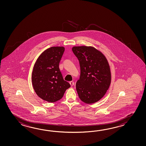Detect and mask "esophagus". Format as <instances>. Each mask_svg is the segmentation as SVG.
<instances>
[{
	"instance_id": "34e87169",
	"label": "esophagus",
	"mask_w": 146,
	"mask_h": 146,
	"mask_svg": "<svg viewBox=\"0 0 146 146\" xmlns=\"http://www.w3.org/2000/svg\"><path fill=\"white\" fill-rule=\"evenodd\" d=\"M69 84L71 85V86H73L74 85V81H70V82H69Z\"/></svg>"
}]
</instances>
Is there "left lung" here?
<instances>
[{
  "label": "left lung",
  "instance_id": "obj_1",
  "mask_svg": "<svg viewBox=\"0 0 146 146\" xmlns=\"http://www.w3.org/2000/svg\"><path fill=\"white\" fill-rule=\"evenodd\" d=\"M73 53L80 67V76L76 87L82 101L91 104L99 101L109 89L111 74L105 56L91 46H74Z\"/></svg>",
  "mask_w": 146,
  "mask_h": 146
}]
</instances>
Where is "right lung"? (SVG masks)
<instances>
[{
  "mask_svg": "<svg viewBox=\"0 0 146 146\" xmlns=\"http://www.w3.org/2000/svg\"><path fill=\"white\" fill-rule=\"evenodd\" d=\"M64 51V47H51L40 54L34 64L32 74L34 91L42 99L48 102L61 99L70 87L64 80L59 68Z\"/></svg>",
  "mask_w": 146,
  "mask_h": 146,
  "instance_id": "right-lung-1",
  "label": "right lung"
}]
</instances>
